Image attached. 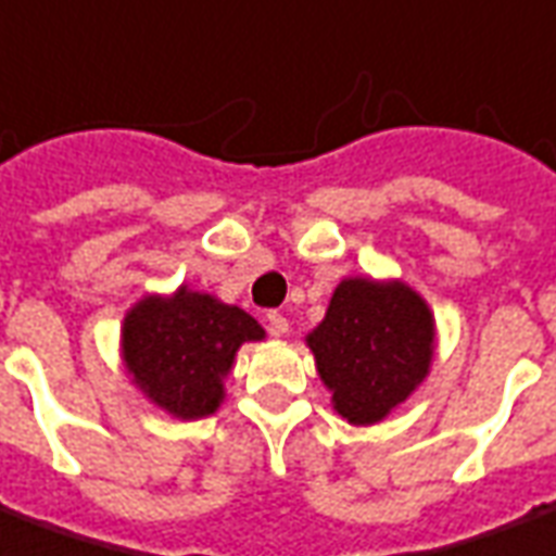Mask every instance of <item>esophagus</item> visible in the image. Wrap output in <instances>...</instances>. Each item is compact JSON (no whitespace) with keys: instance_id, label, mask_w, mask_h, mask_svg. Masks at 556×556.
<instances>
[{"instance_id":"obj_1","label":"esophagus","mask_w":556,"mask_h":556,"mask_svg":"<svg viewBox=\"0 0 556 556\" xmlns=\"http://www.w3.org/2000/svg\"><path fill=\"white\" fill-rule=\"evenodd\" d=\"M265 320H268L270 334H288V320L279 315V312H268V317H265Z\"/></svg>"}]
</instances>
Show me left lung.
Here are the masks:
<instances>
[{
  "instance_id": "8db88e82",
  "label": "left lung",
  "mask_w": 556,
  "mask_h": 556,
  "mask_svg": "<svg viewBox=\"0 0 556 556\" xmlns=\"http://www.w3.org/2000/svg\"><path fill=\"white\" fill-rule=\"evenodd\" d=\"M434 344L429 303L402 279H341L324 320L306 334L332 408L350 426L391 417L429 376Z\"/></svg>"
}]
</instances>
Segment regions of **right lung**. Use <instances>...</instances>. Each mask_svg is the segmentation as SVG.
Returning <instances> with one entry per match:
<instances>
[{"label":"right lung","mask_w":556,"mask_h":556,"mask_svg":"<svg viewBox=\"0 0 556 556\" xmlns=\"http://www.w3.org/2000/svg\"><path fill=\"white\" fill-rule=\"evenodd\" d=\"M248 341H265L256 317L184 282L127 308L118 350L130 384L151 405L177 419H203L222 408L224 379Z\"/></svg>","instance_id":"add662e5"}]
</instances>
